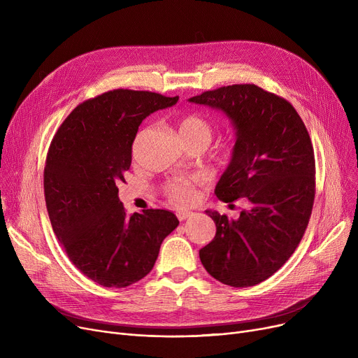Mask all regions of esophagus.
<instances>
[{
	"label": "esophagus",
	"instance_id": "1",
	"mask_svg": "<svg viewBox=\"0 0 358 358\" xmlns=\"http://www.w3.org/2000/svg\"><path fill=\"white\" fill-rule=\"evenodd\" d=\"M193 213L192 212H187V210H180V212H177V217H178V220H185L187 217H190Z\"/></svg>",
	"mask_w": 358,
	"mask_h": 358
}]
</instances>
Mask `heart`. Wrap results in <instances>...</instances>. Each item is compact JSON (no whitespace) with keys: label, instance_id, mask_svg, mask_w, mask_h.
Masks as SVG:
<instances>
[{"label":"heart","instance_id":"obj_1","mask_svg":"<svg viewBox=\"0 0 358 358\" xmlns=\"http://www.w3.org/2000/svg\"><path fill=\"white\" fill-rule=\"evenodd\" d=\"M178 131L184 141L189 139H204L210 142L213 130L208 120L200 116L190 115L185 116L178 123ZM199 184L197 177H181L166 185V197L168 200L177 206H187L196 199V185Z\"/></svg>","mask_w":358,"mask_h":358}]
</instances>
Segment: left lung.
Returning <instances> with one entry per match:
<instances>
[{
  "label": "left lung",
  "mask_w": 358,
  "mask_h": 358,
  "mask_svg": "<svg viewBox=\"0 0 358 358\" xmlns=\"http://www.w3.org/2000/svg\"><path fill=\"white\" fill-rule=\"evenodd\" d=\"M190 103L227 115L236 141L216 185L224 203L247 199L238 219L206 210L216 235L200 250L201 264L220 283L250 287L267 280L302 241L315 200V155L294 107L254 84L204 91Z\"/></svg>",
  "instance_id": "left-lung-1"
}]
</instances>
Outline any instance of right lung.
I'll list each match as a JSON object with an SVG mask.
<instances>
[{
	"label": "right lung",
	"mask_w": 358,
	"mask_h": 358,
	"mask_svg": "<svg viewBox=\"0 0 358 358\" xmlns=\"http://www.w3.org/2000/svg\"><path fill=\"white\" fill-rule=\"evenodd\" d=\"M177 101L150 91H107L75 107L50 142L43 187L53 232L72 264L100 286L143 278L178 227L162 209L127 216L117 196L139 124Z\"/></svg>",
	"instance_id": "add662e5"
}]
</instances>
